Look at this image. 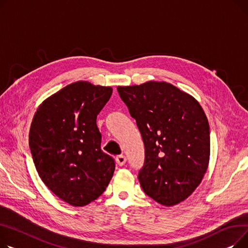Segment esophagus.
Segmentation results:
<instances>
[{"instance_id": "34e87169", "label": "esophagus", "mask_w": 248, "mask_h": 248, "mask_svg": "<svg viewBox=\"0 0 248 248\" xmlns=\"http://www.w3.org/2000/svg\"><path fill=\"white\" fill-rule=\"evenodd\" d=\"M127 161V159L124 155H119L116 157V163H117L119 166H123Z\"/></svg>"}]
</instances>
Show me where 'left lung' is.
<instances>
[{
	"instance_id": "obj_1",
	"label": "left lung",
	"mask_w": 248,
	"mask_h": 248,
	"mask_svg": "<svg viewBox=\"0 0 248 248\" xmlns=\"http://www.w3.org/2000/svg\"><path fill=\"white\" fill-rule=\"evenodd\" d=\"M145 146L143 191L170 207L190 196L207 171L210 133L199 102L167 82L118 86Z\"/></svg>"
}]
</instances>
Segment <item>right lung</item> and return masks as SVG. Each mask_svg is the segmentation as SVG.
Segmentation results:
<instances>
[{
	"label": "right lung",
	"instance_id": "1",
	"mask_svg": "<svg viewBox=\"0 0 248 248\" xmlns=\"http://www.w3.org/2000/svg\"><path fill=\"white\" fill-rule=\"evenodd\" d=\"M111 87L72 83L39 105L29 133L42 181L71 206L82 207L106 190L114 159L101 150L97 115L112 95Z\"/></svg>",
	"mask_w": 248,
	"mask_h": 248
}]
</instances>
